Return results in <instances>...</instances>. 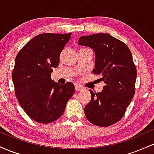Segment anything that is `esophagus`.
<instances>
[{
    "instance_id": "34e87169",
    "label": "esophagus",
    "mask_w": 154,
    "mask_h": 154,
    "mask_svg": "<svg viewBox=\"0 0 154 154\" xmlns=\"http://www.w3.org/2000/svg\"><path fill=\"white\" fill-rule=\"evenodd\" d=\"M75 90L77 91H83V90L85 89V88H83L82 86L79 85H78V84H75Z\"/></svg>"
}]
</instances>
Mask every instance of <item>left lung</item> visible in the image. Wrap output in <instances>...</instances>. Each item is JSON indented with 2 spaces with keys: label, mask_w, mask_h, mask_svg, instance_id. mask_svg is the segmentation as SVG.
I'll return each instance as SVG.
<instances>
[{
  "label": "left lung",
  "mask_w": 154,
  "mask_h": 154,
  "mask_svg": "<svg viewBox=\"0 0 154 154\" xmlns=\"http://www.w3.org/2000/svg\"><path fill=\"white\" fill-rule=\"evenodd\" d=\"M78 44L93 49V74L105 82L100 93L90 91L91 100L85 107L88 121L96 126L109 127L123 117L135 93L137 69L128 45L106 33L82 36Z\"/></svg>",
  "instance_id": "left-lung-1"
}]
</instances>
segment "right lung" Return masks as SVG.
I'll return each instance as SVG.
<instances>
[{
  "mask_svg": "<svg viewBox=\"0 0 154 154\" xmlns=\"http://www.w3.org/2000/svg\"><path fill=\"white\" fill-rule=\"evenodd\" d=\"M72 33H43L31 39L19 51L12 72L15 95L31 119L48 124L61 117L75 93L72 82L60 85L51 79L53 68Z\"/></svg>",
  "mask_w": 154,
  "mask_h": 154,
  "instance_id": "1",
  "label": "right lung"
}]
</instances>
